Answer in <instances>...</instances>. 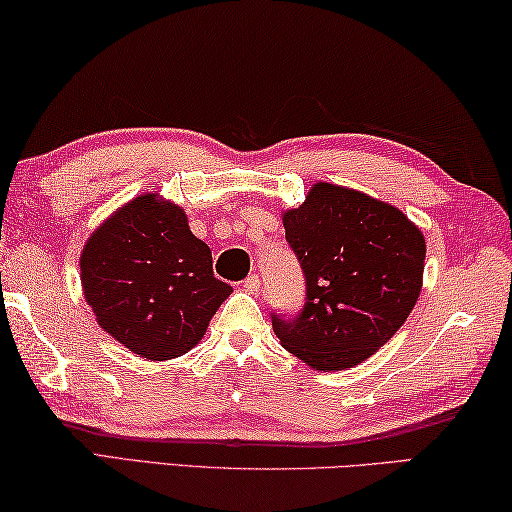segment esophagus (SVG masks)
Masks as SVG:
<instances>
[{
	"label": "esophagus",
	"mask_w": 512,
	"mask_h": 512,
	"mask_svg": "<svg viewBox=\"0 0 512 512\" xmlns=\"http://www.w3.org/2000/svg\"><path fill=\"white\" fill-rule=\"evenodd\" d=\"M242 288L247 292H258V288H261V279H258V274H249L247 279L242 281Z\"/></svg>",
	"instance_id": "esophagus-1"
}]
</instances>
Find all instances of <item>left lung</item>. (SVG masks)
I'll use <instances>...</instances> for the list:
<instances>
[{"label": "left lung", "mask_w": 512, "mask_h": 512, "mask_svg": "<svg viewBox=\"0 0 512 512\" xmlns=\"http://www.w3.org/2000/svg\"><path fill=\"white\" fill-rule=\"evenodd\" d=\"M306 281L295 317L272 313L276 338L315 370H347L397 333L422 290V231L395 206L315 183L283 215Z\"/></svg>", "instance_id": "1"}]
</instances>
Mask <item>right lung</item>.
Segmentation results:
<instances>
[{
	"instance_id": "add662e5",
	"label": "right lung",
	"mask_w": 512,
	"mask_h": 512,
	"mask_svg": "<svg viewBox=\"0 0 512 512\" xmlns=\"http://www.w3.org/2000/svg\"><path fill=\"white\" fill-rule=\"evenodd\" d=\"M81 283L99 326L133 354L170 360L204 338L229 283L215 279L206 242L183 208L142 195L92 233Z\"/></svg>"
}]
</instances>
